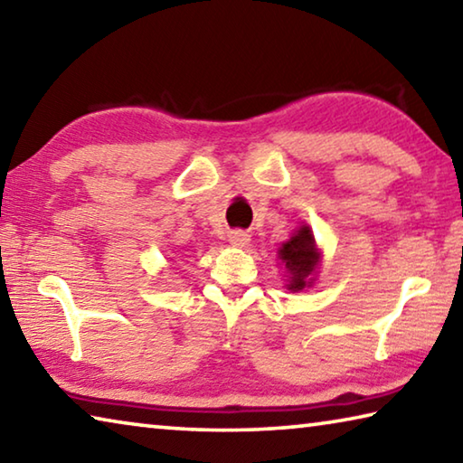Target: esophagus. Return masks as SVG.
I'll use <instances>...</instances> for the list:
<instances>
[{
    "mask_svg": "<svg viewBox=\"0 0 463 463\" xmlns=\"http://www.w3.org/2000/svg\"><path fill=\"white\" fill-rule=\"evenodd\" d=\"M249 241H250V234L245 232V231H231L229 232V242L232 247L242 249V247L249 245Z\"/></svg>",
    "mask_w": 463,
    "mask_h": 463,
    "instance_id": "34e87169",
    "label": "esophagus"
}]
</instances>
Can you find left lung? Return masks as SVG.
<instances>
[{
  "label": "left lung",
  "mask_w": 463,
  "mask_h": 463,
  "mask_svg": "<svg viewBox=\"0 0 463 463\" xmlns=\"http://www.w3.org/2000/svg\"><path fill=\"white\" fill-rule=\"evenodd\" d=\"M278 257L286 265L288 271V289L300 292L304 288L315 284V273L320 263V253L315 242L310 226H300L289 241L279 247Z\"/></svg>",
  "instance_id": "obj_1"
}]
</instances>
